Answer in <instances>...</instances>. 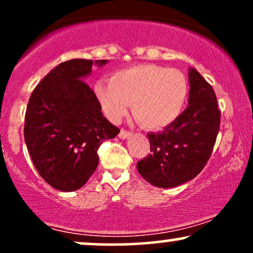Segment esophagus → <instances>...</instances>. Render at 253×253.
Masks as SVG:
<instances>
[{"mask_svg":"<svg viewBox=\"0 0 253 253\" xmlns=\"http://www.w3.org/2000/svg\"><path fill=\"white\" fill-rule=\"evenodd\" d=\"M130 136V132H127V130L121 129L120 133H119V138L120 139H127Z\"/></svg>","mask_w":253,"mask_h":253,"instance_id":"34e87169","label":"esophagus"}]
</instances>
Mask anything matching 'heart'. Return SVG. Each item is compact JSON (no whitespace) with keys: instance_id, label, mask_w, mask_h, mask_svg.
<instances>
[{"instance_id":"heart-1","label":"heart","mask_w":253,"mask_h":253,"mask_svg":"<svg viewBox=\"0 0 253 253\" xmlns=\"http://www.w3.org/2000/svg\"><path fill=\"white\" fill-rule=\"evenodd\" d=\"M188 81L181 71L156 64L119 70L94 86L101 109L118 123L132 103V114L147 129H162L178 119L187 103Z\"/></svg>"}]
</instances>
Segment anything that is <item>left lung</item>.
<instances>
[{"mask_svg":"<svg viewBox=\"0 0 253 253\" xmlns=\"http://www.w3.org/2000/svg\"><path fill=\"white\" fill-rule=\"evenodd\" d=\"M189 106L163 132L149 133L151 155L136 164L145 181L173 188L201 172L215 144L220 110L215 92L199 71L190 68Z\"/></svg>","mask_w":253,"mask_h":253,"instance_id":"1","label":"left lung"}]
</instances>
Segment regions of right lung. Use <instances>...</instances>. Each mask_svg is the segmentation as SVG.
<instances>
[{
	"instance_id": "right-lung-1",
	"label": "right lung",
	"mask_w": 253,
	"mask_h": 253,
	"mask_svg": "<svg viewBox=\"0 0 253 253\" xmlns=\"http://www.w3.org/2000/svg\"><path fill=\"white\" fill-rule=\"evenodd\" d=\"M108 60L60 63L36 86L25 117V141L39 175L54 189L82 188L98 164L97 150L120 132L103 117L95 92L84 82Z\"/></svg>"
}]
</instances>
